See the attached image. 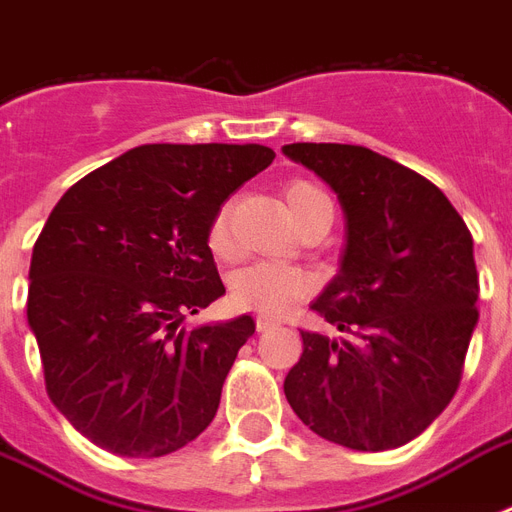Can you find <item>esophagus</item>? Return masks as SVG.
I'll list each match as a JSON object with an SVG mask.
<instances>
[{
	"label": "esophagus",
	"mask_w": 512,
	"mask_h": 512,
	"mask_svg": "<svg viewBox=\"0 0 512 512\" xmlns=\"http://www.w3.org/2000/svg\"><path fill=\"white\" fill-rule=\"evenodd\" d=\"M273 327H276V321L263 319V316H260V319L255 321V329H257V332H268V329H273Z\"/></svg>",
	"instance_id": "1"
}]
</instances>
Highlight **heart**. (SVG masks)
<instances>
[{"instance_id": "heart-1", "label": "heart", "mask_w": 512, "mask_h": 512, "mask_svg": "<svg viewBox=\"0 0 512 512\" xmlns=\"http://www.w3.org/2000/svg\"><path fill=\"white\" fill-rule=\"evenodd\" d=\"M289 215L297 220V215L308 209L316 201H329L327 193L319 185L295 180L284 191ZM209 252L217 260H231L233 257V236H231V207H220L212 217L207 231ZM313 281L308 273L300 268L281 263H255L249 268H241L231 281V303L239 311L260 313L265 319H279L303 297L311 295Z\"/></svg>"}]
</instances>
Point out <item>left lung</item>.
Masks as SVG:
<instances>
[{
  "label": "left lung",
  "instance_id": "obj_1",
  "mask_svg": "<svg viewBox=\"0 0 512 512\" xmlns=\"http://www.w3.org/2000/svg\"><path fill=\"white\" fill-rule=\"evenodd\" d=\"M337 193L340 271L313 311L342 332L303 335L289 406L332 444L385 452L417 438L457 393L478 324L473 236L452 201L364 146L281 148Z\"/></svg>",
  "mask_w": 512,
  "mask_h": 512
}]
</instances>
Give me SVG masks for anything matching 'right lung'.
Wrapping results in <instances>:
<instances>
[{
	"mask_svg": "<svg viewBox=\"0 0 512 512\" xmlns=\"http://www.w3.org/2000/svg\"><path fill=\"white\" fill-rule=\"evenodd\" d=\"M257 143H151L71 185L47 217L28 271L34 332L52 404L119 457H164L215 420L255 319L201 324L225 287L212 217L273 162Z\"/></svg>",
	"mask_w": 512,
	"mask_h": 512,
	"instance_id": "obj_1",
	"label": "right lung"
}]
</instances>
